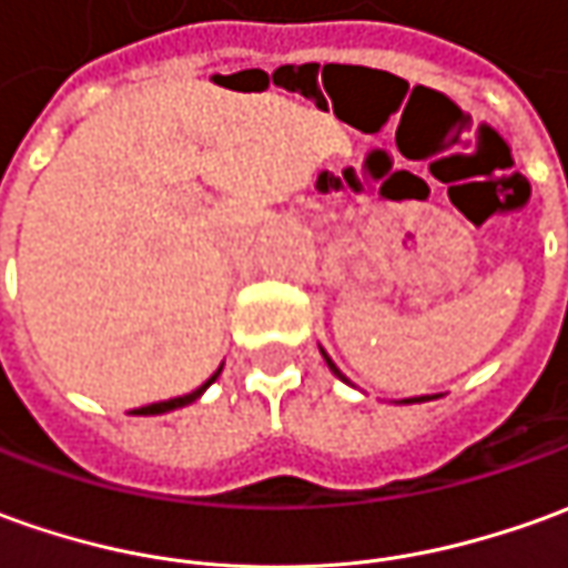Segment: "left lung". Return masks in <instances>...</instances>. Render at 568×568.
<instances>
[{"instance_id":"8db88e82","label":"left lung","mask_w":568,"mask_h":568,"mask_svg":"<svg viewBox=\"0 0 568 568\" xmlns=\"http://www.w3.org/2000/svg\"><path fill=\"white\" fill-rule=\"evenodd\" d=\"M322 355H324V362H327V367H331V371H334L336 377H339V381H346V377H343V374H339V371H336L334 362H331V358H327V352L322 349ZM426 398H429V396H420V398H405V402H426Z\"/></svg>"}]
</instances>
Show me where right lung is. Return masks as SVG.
<instances>
[{"mask_svg": "<svg viewBox=\"0 0 568 568\" xmlns=\"http://www.w3.org/2000/svg\"><path fill=\"white\" fill-rule=\"evenodd\" d=\"M222 371V367H219ZM219 371L210 377V381L203 383V386H197L194 393H187V396H179V398H166V402H154V405H144V408H135L132 414H166V410H175V408H185V405H191L194 398H201V393L210 386V383L216 381L219 377Z\"/></svg>", "mask_w": 568, "mask_h": 568, "instance_id": "obj_1", "label": "right lung"}]
</instances>
